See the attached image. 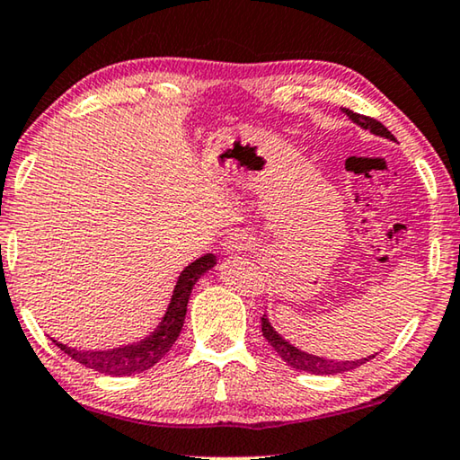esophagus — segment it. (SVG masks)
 I'll use <instances>...</instances> for the list:
<instances>
[{"label":"esophagus","mask_w":460,"mask_h":460,"mask_svg":"<svg viewBox=\"0 0 460 460\" xmlns=\"http://www.w3.org/2000/svg\"><path fill=\"white\" fill-rule=\"evenodd\" d=\"M224 252H244V251H249L251 246H252V238L249 236V234H244V232H234V234H230V236H226V240H224Z\"/></svg>","instance_id":"esophagus-1"}]
</instances>
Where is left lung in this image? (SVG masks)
Here are the masks:
<instances>
[{
    "label": "left lung",
    "mask_w": 460,
    "mask_h": 460,
    "mask_svg": "<svg viewBox=\"0 0 460 460\" xmlns=\"http://www.w3.org/2000/svg\"><path fill=\"white\" fill-rule=\"evenodd\" d=\"M345 115L349 117L351 123H356L358 127H362V129L374 133V136L378 137H385V139H391L394 141V136L391 131L386 129V127L376 121V119H370V117H364V115H358V112L348 111V109H341ZM261 331H263V337L270 341L271 348L279 353V358L284 359L288 366H292V368L300 370V372H308V374H343L348 370L358 368V366H362L366 362H370V359L376 356V353H372L368 358H359V359H327V358H321V356H314V353H308V351H302L296 348L288 341V339L281 337L278 331L270 321V316L263 314V319H261Z\"/></svg>",
    "instance_id": "1"
}]
</instances>
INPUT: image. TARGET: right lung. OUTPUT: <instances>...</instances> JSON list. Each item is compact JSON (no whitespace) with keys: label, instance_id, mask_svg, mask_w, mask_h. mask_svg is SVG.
Segmentation results:
<instances>
[{"label":"right lung","instance_id":"right-lung-1","mask_svg":"<svg viewBox=\"0 0 460 460\" xmlns=\"http://www.w3.org/2000/svg\"><path fill=\"white\" fill-rule=\"evenodd\" d=\"M214 267V254H203L201 259L187 265L181 271L179 279H176L164 316L156 324V329L150 335L139 339V341L125 343L111 349H74L67 348L66 343L55 341V339L53 343L63 353H67L69 358L75 359V362L101 374H109V376H131V374L146 372L152 366H156L171 351L174 341L179 339L182 323H185L189 296L193 292L197 279H201V275H206Z\"/></svg>","mask_w":460,"mask_h":460}]
</instances>
